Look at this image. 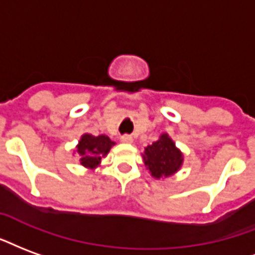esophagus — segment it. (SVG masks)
<instances>
[{
  "label": "esophagus",
  "instance_id": "34e87169",
  "mask_svg": "<svg viewBox=\"0 0 255 255\" xmlns=\"http://www.w3.org/2000/svg\"><path fill=\"white\" fill-rule=\"evenodd\" d=\"M120 139H122V142H124V143H131V142H132V136H131V135H123Z\"/></svg>",
  "mask_w": 255,
  "mask_h": 255
}]
</instances>
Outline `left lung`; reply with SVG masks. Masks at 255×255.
<instances>
[{
    "label": "left lung",
    "instance_id": "left-lung-1",
    "mask_svg": "<svg viewBox=\"0 0 255 255\" xmlns=\"http://www.w3.org/2000/svg\"><path fill=\"white\" fill-rule=\"evenodd\" d=\"M143 158L144 165L155 178L171 175L180 169L182 163V154L178 148H175L173 140L166 133L146 147Z\"/></svg>",
    "mask_w": 255,
    "mask_h": 255
}]
</instances>
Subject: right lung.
I'll list each match as a JSON object with an SVG mask.
<instances>
[{
	"instance_id": "1",
	"label": "right lung",
	"mask_w": 255,
	"mask_h": 255,
	"mask_svg": "<svg viewBox=\"0 0 255 255\" xmlns=\"http://www.w3.org/2000/svg\"><path fill=\"white\" fill-rule=\"evenodd\" d=\"M115 143L105 135L93 136L89 133L82 135L78 144L81 165L85 167H96L101 162V156L107 155Z\"/></svg>"
}]
</instances>
